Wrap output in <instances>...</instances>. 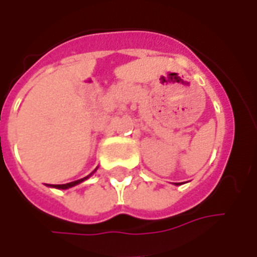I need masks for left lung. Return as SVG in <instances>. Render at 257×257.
<instances>
[{"mask_svg":"<svg viewBox=\"0 0 257 257\" xmlns=\"http://www.w3.org/2000/svg\"><path fill=\"white\" fill-rule=\"evenodd\" d=\"M176 184H180V183H176Z\"/></svg>","mask_w":257,"mask_h":257,"instance_id":"8db88e82","label":"left lung"}]
</instances>
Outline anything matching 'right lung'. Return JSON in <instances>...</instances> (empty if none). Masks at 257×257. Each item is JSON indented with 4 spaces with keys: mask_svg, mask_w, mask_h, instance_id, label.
Masks as SVG:
<instances>
[{
    "mask_svg": "<svg viewBox=\"0 0 257 257\" xmlns=\"http://www.w3.org/2000/svg\"><path fill=\"white\" fill-rule=\"evenodd\" d=\"M90 175H92V173H90ZM90 175H88L86 178H82V179H79V180H75V182H71V183H66V184H53L52 187H55V189H62V190L70 189V187H73V186H77V184L82 183L84 180H86V179L89 178Z\"/></svg>",
    "mask_w": 257,
    "mask_h": 257,
    "instance_id": "right-lung-1",
    "label": "right lung"
}]
</instances>
